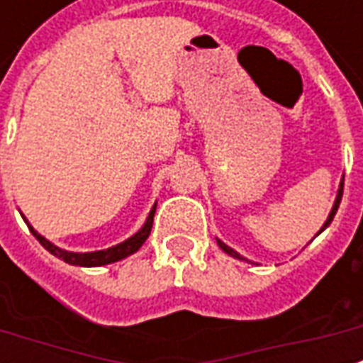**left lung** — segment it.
<instances>
[{"label": "left lung", "instance_id": "8db88e82", "mask_svg": "<svg viewBox=\"0 0 363 363\" xmlns=\"http://www.w3.org/2000/svg\"><path fill=\"white\" fill-rule=\"evenodd\" d=\"M342 189H344V177H342V179H340V186H338V192H336L335 204H333V208H330V213H328L327 221L323 223V228L319 229V233H317V235H320V233H323V231H325V229H327L328 225H330V221H333V218H335V216H336V210H338V206H340V200H342ZM216 241H218V245H220L221 251L228 252L229 257H233V259H239V260H247V259H245V257H241L239 252L233 251L231 247H228V245L223 243V241H220V239H216Z\"/></svg>", "mask_w": 363, "mask_h": 363}]
</instances>
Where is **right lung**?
<instances>
[{
  "label": "right lung",
  "instance_id": "right-lung-1",
  "mask_svg": "<svg viewBox=\"0 0 363 363\" xmlns=\"http://www.w3.org/2000/svg\"><path fill=\"white\" fill-rule=\"evenodd\" d=\"M155 208L157 204H153V208L147 213V220L143 223L142 228L138 229V233H134L132 237H128L126 241H122V243L114 245V247H108V249H103V251H91V252H74V251H66V249H60L58 245H54L52 241H48L46 237H43L38 231H36L28 220L23 216V220L30 229V233L38 239V243L43 245L44 249L48 252H52L54 257H58L60 260H64L67 264H72V267H104V264H112V262H116V260H122L130 257V255H134L135 251H140V247L145 243V239L150 237L151 225H153V216H155Z\"/></svg>",
  "mask_w": 363,
  "mask_h": 363
}]
</instances>
